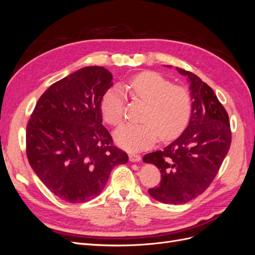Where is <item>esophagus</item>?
Segmentation results:
<instances>
[{"instance_id":"esophagus-1","label":"esophagus","mask_w":255,"mask_h":255,"mask_svg":"<svg viewBox=\"0 0 255 255\" xmlns=\"http://www.w3.org/2000/svg\"><path fill=\"white\" fill-rule=\"evenodd\" d=\"M128 158L130 161H132V163H138V161H140V159H141L140 155H138V154H134V153L129 154Z\"/></svg>"}]
</instances>
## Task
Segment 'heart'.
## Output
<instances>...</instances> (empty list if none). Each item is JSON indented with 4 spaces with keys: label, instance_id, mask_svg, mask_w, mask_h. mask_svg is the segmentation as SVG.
I'll list each match as a JSON object with an SVG mask.
<instances>
[{
    "label": "heart",
    "instance_id": "obj_1",
    "mask_svg": "<svg viewBox=\"0 0 255 255\" xmlns=\"http://www.w3.org/2000/svg\"><path fill=\"white\" fill-rule=\"evenodd\" d=\"M126 90L135 99L145 102L142 123H126L115 130L114 138L121 148L136 152L149 148L157 140H169L176 137L186 127L191 115L190 92L183 86H175L156 72L146 71L129 78ZM126 96L119 87L106 92L101 103L105 122L117 126L121 122Z\"/></svg>",
    "mask_w": 255,
    "mask_h": 255
}]
</instances>
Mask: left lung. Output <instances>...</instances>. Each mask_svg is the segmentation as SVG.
I'll return each mask as SVG.
<instances>
[{"mask_svg":"<svg viewBox=\"0 0 255 255\" xmlns=\"http://www.w3.org/2000/svg\"><path fill=\"white\" fill-rule=\"evenodd\" d=\"M176 71L189 83L192 110L188 126L166 148L142 158L161 173L160 184L149 188V195L174 205L189 202L210 186L231 145L229 116L214 90L196 74L177 67Z\"/></svg>","mask_w":255,"mask_h":255,"instance_id":"left-lung-1","label":"left lung"}]
</instances>
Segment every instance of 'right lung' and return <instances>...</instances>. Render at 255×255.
<instances>
[{"instance_id": "add662e5", "label": "right lung", "mask_w": 255, "mask_h": 255, "mask_svg": "<svg viewBox=\"0 0 255 255\" xmlns=\"http://www.w3.org/2000/svg\"><path fill=\"white\" fill-rule=\"evenodd\" d=\"M113 85L103 67L80 69L44 91L26 127L30 167L54 195L70 203L101 194L113 168L127 164L103 125L101 103Z\"/></svg>"}]
</instances>
